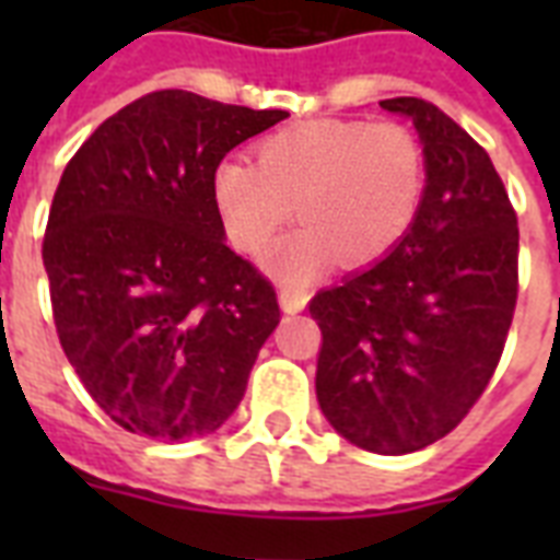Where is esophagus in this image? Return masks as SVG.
<instances>
[{"label": "esophagus", "instance_id": "obj_1", "mask_svg": "<svg viewBox=\"0 0 560 560\" xmlns=\"http://www.w3.org/2000/svg\"><path fill=\"white\" fill-rule=\"evenodd\" d=\"M279 302L281 307H284V314H299V311L307 305V293L302 288H290V284H284V288L279 290Z\"/></svg>", "mask_w": 560, "mask_h": 560}]
</instances>
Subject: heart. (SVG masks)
Instances as JSON below:
<instances>
[{
	"instance_id": "b5f03b06",
	"label": "heart",
	"mask_w": 560,
	"mask_h": 560,
	"mask_svg": "<svg viewBox=\"0 0 560 560\" xmlns=\"http://www.w3.org/2000/svg\"><path fill=\"white\" fill-rule=\"evenodd\" d=\"M211 191L232 244L253 255L276 241L299 202L307 226L276 267L302 281L337 255L377 261L407 237L427 191L424 144L400 121H296L264 136L255 162H220Z\"/></svg>"
}]
</instances>
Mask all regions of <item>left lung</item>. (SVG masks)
Instances as JSON below:
<instances>
[{
  "label": "left lung",
  "instance_id": "1",
  "mask_svg": "<svg viewBox=\"0 0 560 560\" xmlns=\"http://www.w3.org/2000/svg\"><path fill=\"white\" fill-rule=\"evenodd\" d=\"M427 156L416 223L386 258L311 299L316 398L363 451L439 442L482 398L517 305V214L482 144L424 98H386Z\"/></svg>",
  "mask_w": 560,
  "mask_h": 560
}]
</instances>
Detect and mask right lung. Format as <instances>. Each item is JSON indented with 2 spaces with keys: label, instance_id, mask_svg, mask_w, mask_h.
Segmentation results:
<instances>
[{
  "label": "right lung",
  "instance_id": "1",
  "mask_svg": "<svg viewBox=\"0 0 560 560\" xmlns=\"http://www.w3.org/2000/svg\"><path fill=\"white\" fill-rule=\"evenodd\" d=\"M288 118L186 90L148 92L66 165L43 264L57 337L92 400L127 433H214L279 325L272 281L223 241L214 171Z\"/></svg>",
  "mask_w": 560,
  "mask_h": 560
}]
</instances>
